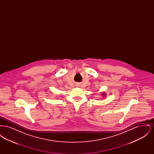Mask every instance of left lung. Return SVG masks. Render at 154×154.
Returning a JSON list of instances; mask_svg holds the SVG:
<instances>
[{"label":"left lung","mask_w":154,"mask_h":154,"mask_svg":"<svg viewBox=\"0 0 154 154\" xmlns=\"http://www.w3.org/2000/svg\"><path fill=\"white\" fill-rule=\"evenodd\" d=\"M104 95V94H103V95Z\"/></svg>","instance_id":"8db88e82"}]
</instances>
